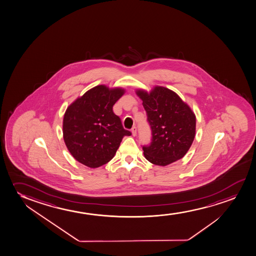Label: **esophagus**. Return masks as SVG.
<instances>
[{"label":"esophagus","mask_w":256,"mask_h":256,"mask_svg":"<svg viewBox=\"0 0 256 256\" xmlns=\"http://www.w3.org/2000/svg\"><path fill=\"white\" fill-rule=\"evenodd\" d=\"M136 126H133L132 130H131V132H132V134H133L134 136H136Z\"/></svg>","instance_id":"esophagus-1"}]
</instances>
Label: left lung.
<instances>
[{
  "label": "left lung",
  "instance_id": "1",
  "mask_svg": "<svg viewBox=\"0 0 256 256\" xmlns=\"http://www.w3.org/2000/svg\"><path fill=\"white\" fill-rule=\"evenodd\" d=\"M136 94L152 132L150 145L142 146L145 158L158 166L182 159L194 139V114L177 94L164 86H154L150 93L137 90Z\"/></svg>",
  "mask_w": 256,
  "mask_h": 256
}]
</instances>
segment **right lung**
Here are the masks:
<instances>
[{"label": "right lung", "mask_w": 256, "mask_h": 256, "mask_svg": "<svg viewBox=\"0 0 256 256\" xmlns=\"http://www.w3.org/2000/svg\"><path fill=\"white\" fill-rule=\"evenodd\" d=\"M125 90L99 85L86 91L66 108L64 118V139L77 162L88 168H99L113 159L124 136V130L113 106Z\"/></svg>", "instance_id": "right-lung-1"}]
</instances>
